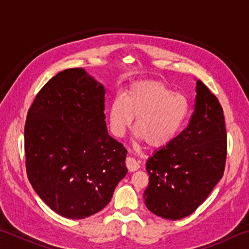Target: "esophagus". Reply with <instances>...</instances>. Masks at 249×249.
<instances>
[{
  "label": "esophagus",
  "instance_id": "esophagus-1",
  "mask_svg": "<svg viewBox=\"0 0 249 249\" xmlns=\"http://www.w3.org/2000/svg\"><path fill=\"white\" fill-rule=\"evenodd\" d=\"M126 167L129 171H136L140 169V163H138L136 160H135L133 157H127L126 158Z\"/></svg>",
  "mask_w": 249,
  "mask_h": 249
}]
</instances>
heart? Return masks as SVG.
Returning <instances> with one entry per match:
<instances>
[{"mask_svg":"<svg viewBox=\"0 0 249 249\" xmlns=\"http://www.w3.org/2000/svg\"><path fill=\"white\" fill-rule=\"evenodd\" d=\"M188 111L183 95L171 92L162 83L142 81L130 86L122 98L112 101L109 125L113 134L123 136L136 117L134 130L140 141L151 148H163L179 134Z\"/></svg>","mask_w":249,"mask_h":249,"instance_id":"b5f03b06","label":"heart"}]
</instances>
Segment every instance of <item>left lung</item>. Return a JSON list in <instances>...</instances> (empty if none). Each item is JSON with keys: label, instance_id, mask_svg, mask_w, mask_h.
I'll return each instance as SVG.
<instances>
[{"label": "left lung", "instance_id": "obj_1", "mask_svg": "<svg viewBox=\"0 0 249 249\" xmlns=\"http://www.w3.org/2000/svg\"><path fill=\"white\" fill-rule=\"evenodd\" d=\"M195 112L187 128L147 160L150 212L167 220L189 216L209 196L224 174L227 136L223 108L197 80Z\"/></svg>", "mask_w": 249, "mask_h": 249}]
</instances>
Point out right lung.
<instances>
[{
    "label": "right lung",
    "mask_w": 249,
    "mask_h": 249,
    "mask_svg": "<svg viewBox=\"0 0 249 249\" xmlns=\"http://www.w3.org/2000/svg\"><path fill=\"white\" fill-rule=\"evenodd\" d=\"M104 95V87L86 70L67 69L45 84L28 109V180L67 218L81 220L105 208L127 174V150L107 133Z\"/></svg>",
    "instance_id": "1"
}]
</instances>
